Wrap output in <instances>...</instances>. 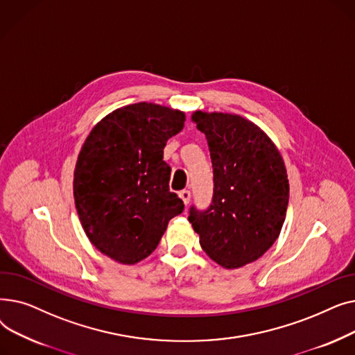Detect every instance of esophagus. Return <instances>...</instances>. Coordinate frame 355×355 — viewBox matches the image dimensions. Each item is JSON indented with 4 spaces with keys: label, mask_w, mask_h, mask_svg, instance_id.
Returning a JSON list of instances; mask_svg holds the SVG:
<instances>
[{
    "label": "esophagus",
    "mask_w": 355,
    "mask_h": 355,
    "mask_svg": "<svg viewBox=\"0 0 355 355\" xmlns=\"http://www.w3.org/2000/svg\"><path fill=\"white\" fill-rule=\"evenodd\" d=\"M178 196H180V198L184 201L185 206H187V204L190 202V198H191V193H190V190H181Z\"/></svg>",
    "instance_id": "1"
}]
</instances>
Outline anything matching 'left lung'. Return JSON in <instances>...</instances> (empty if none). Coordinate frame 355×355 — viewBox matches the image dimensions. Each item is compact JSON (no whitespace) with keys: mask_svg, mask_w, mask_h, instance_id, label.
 <instances>
[{"mask_svg":"<svg viewBox=\"0 0 355 355\" xmlns=\"http://www.w3.org/2000/svg\"><path fill=\"white\" fill-rule=\"evenodd\" d=\"M213 164V198L189 220L214 262L236 269L254 262L282 230L289 201L284 159L262 129L232 114L197 110Z\"/></svg>","mask_w":355,"mask_h":355,"instance_id":"1","label":"left lung"}]
</instances>
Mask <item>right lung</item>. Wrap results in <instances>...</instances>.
<instances>
[{
  "label": "right lung",
  "instance_id": "obj_1",
  "mask_svg": "<svg viewBox=\"0 0 355 355\" xmlns=\"http://www.w3.org/2000/svg\"><path fill=\"white\" fill-rule=\"evenodd\" d=\"M184 121V112L166 106L128 105L105 116L80 149L73 180L80 223L93 246L119 263L151 254L184 210L164 161L165 144Z\"/></svg>",
  "mask_w": 355,
  "mask_h": 355
}]
</instances>
